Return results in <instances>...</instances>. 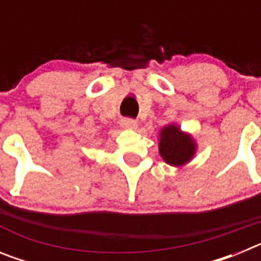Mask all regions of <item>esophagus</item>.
<instances>
[{
    "label": "esophagus",
    "mask_w": 261,
    "mask_h": 261,
    "mask_svg": "<svg viewBox=\"0 0 261 261\" xmlns=\"http://www.w3.org/2000/svg\"><path fill=\"white\" fill-rule=\"evenodd\" d=\"M120 125L126 129H135L136 126H137V121H136L135 119L124 117V119H121V121H120Z\"/></svg>",
    "instance_id": "34e87169"
}]
</instances>
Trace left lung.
Listing matches in <instances>:
<instances>
[{"instance_id": "1", "label": "left lung", "mask_w": 261, "mask_h": 261, "mask_svg": "<svg viewBox=\"0 0 261 261\" xmlns=\"http://www.w3.org/2000/svg\"><path fill=\"white\" fill-rule=\"evenodd\" d=\"M159 153L168 165L181 166L195 154V142L175 125H167L161 130Z\"/></svg>"}]
</instances>
